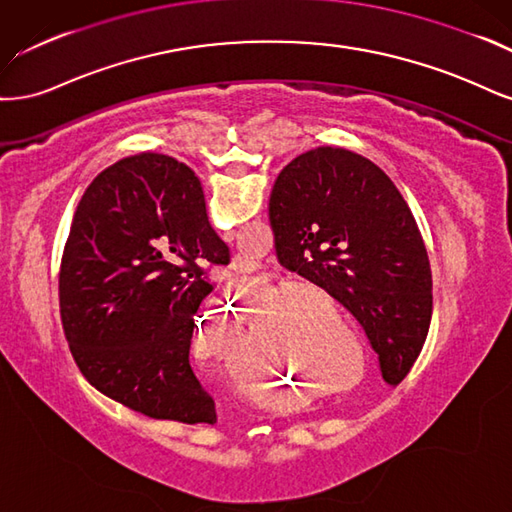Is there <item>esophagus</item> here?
<instances>
[{
    "label": "esophagus",
    "instance_id": "1",
    "mask_svg": "<svg viewBox=\"0 0 512 512\" xmlns=\"http://www.w3.org/2000/svg\"><path fill=\"white\" fill-rule=\"evenodd\" d=\"M240 270H242V266H240Z\"/></svg>",
    "mask_w": 512,
    "mask_h": 512
}]
</instances>
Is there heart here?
I'll return each mask as SVG.
<instances>
[{
	"mask_svg": "<svg viewBox=\"0 0 512 512\" xmlns=\"http://www.w3.org/2000/svg\"><path fill=\"white\" fill-rule=\"evenodd\" d=\"M298 312H302V308ZM304 319L306 317L302 312V315H298V323L304 321ZM240 385H242L244 393H249V395H253V398H257L261 402H268V404H287L291 400V393H293V389H291V385H289L285 376H276V387L274 389H259V387L253 389L246 381H242Z\"/></svg>",
	"mask_w": 512,
	"mask_h": 512,
	"instance_id": "obj_1",
	"label": "heart"
}]
</instances>
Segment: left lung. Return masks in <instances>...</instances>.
Here are the masks:
<instances>
[{
  "label": "left lung",
  "instance_id": "8db88e82",
  "mask_svg": "<svg viewBox=\"0 0 512 512\" xmlns=\"http://www.w3.org/2000/svg\"><path fill=\"white\" fill-rule=\"evenodd\" d=\"M270 225L280 266L349 310L385 383H402L430 332L434 298L421 232L391 178L346 148H312L278 174Z\"/></svg>",
  "mask_w": 512,
  "mask_h": 512
}]
</instances>
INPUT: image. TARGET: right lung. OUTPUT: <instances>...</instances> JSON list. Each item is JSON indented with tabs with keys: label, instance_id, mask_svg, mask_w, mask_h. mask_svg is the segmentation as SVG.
I'll use <instances>...</instances> for the list:
<instances>
[{
	"label": "right lung",
	"instance_id": "right-lung-1",
	"mask_svg": "<svg viewBox=\"0 0 512 512\" xmlns=\"http://www.w3.org/2000/svg\"><path fill=\"white\" fill-rule=\"evenodd\" d=\"M229 249L200 178L168 155L125 157L76 206L59 272L65 340L87 381L151 419L214 423L189 349L195 312Z\"/></svg>",
	"mask_w": 512,
	"mask_h": 512
}]
</instances>
